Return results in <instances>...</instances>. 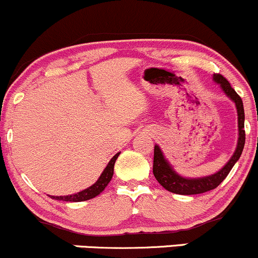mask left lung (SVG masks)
<instances>
[{"label":"left lung","instance_id":"obj_1","mask_svg":"<svg viewBox=\"0 0 258 258\" xmlns=\"http://www.w3.org/2000/svg\"><path fill=\"white\" fill-rule=\"evenodd\" d=\"M215 82L220 84L224 92L228 95L232 101L235 102L237 108V115H239V141H237L236 151L234 152L230 161L221 168L219 172L212 176L203 177V178H183L179 174H177L171 168L170 163L165 160L161 150L159 146H155L154 149V166H152V172H154L155 178L157 179L160 184L168 192L176 193V195H199V193L208 192L214 188H217L224 179L226 178L231 168L236 163L237 160L240 159L242 154L243 146H245V113H243V104L241 97L237 95L236 91L231 87L228 80L220 74H214L213 76Z\"/></svg>","mask_w":258,"mask_h":258}]
</instances>
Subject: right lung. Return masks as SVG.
<instances>
[{
	"label": "right lung",
	"mask_w": 258,
	"mask_h": 258,
	"mask_svg": "<svg viewBox=\"0 0 258 258\" xmlns=\"http://www.w3.org/2000/svg\"><path fill=\"white\" fill-rule=\"evenodd\" d=\"M119 152L115 154L114 156L112 157L109 163L107 165V167L104 168V171L102 172L101 177L98 178V181L96 182L95 184L91 185L90 188L87 189L82 190V192L76 193V195H71V196H60V197H51L52 199H59V201H63V202H84V201H88L91 198H95L107 187V184L109 183L110 179L113 177V172H114V163L115 160L118 159Z\"/></svg>",
	"instance_id": "obj_1"
}]
</instances>
